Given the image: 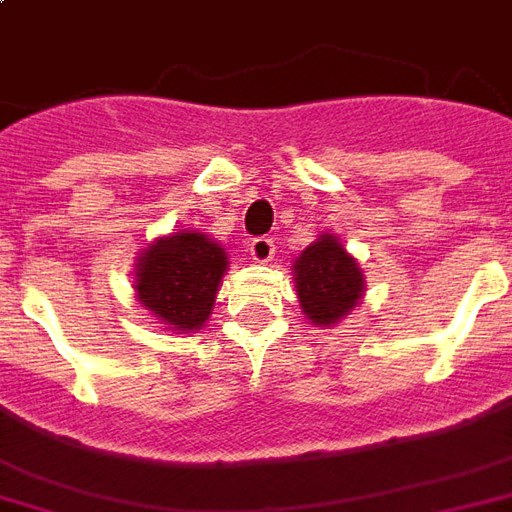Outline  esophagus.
<instances>
[{
    "label": "esophagus",
    "instance_id": "esophagus-1",
    "mask_svg": "<svg viewBox=\"0 0 512 512\" xmlns=\"http://www.w3.org/2000/svg\"><path fill=\"white\" fill-rule=\"evenodd\" d=\"M248 253H251L253 261L267 264V261H272V256H275V242H272L270 237H256V240H251V245H248Z\"/></svg>",
    "mask_w": 512,
    "mask_h": 512
}]
</instances>
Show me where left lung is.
<instances>
[{
    "instance_id": "1",
    "label": "left lung",
    "mask_w": 512,
    "mask_h": 512,
    "mask_svg": "<svg viewBox=\"0 0 512 512\" xmlns=\"http://www.w3.org/2000/svg\"><path fill=\"white\" fill-rule=\"evenodd\" d=\"M292 270L302 313L316 327H333L363 302L365 275L360 261L343 248L333 231H322L294 259Z\"/></svg>"
}]
</instances>
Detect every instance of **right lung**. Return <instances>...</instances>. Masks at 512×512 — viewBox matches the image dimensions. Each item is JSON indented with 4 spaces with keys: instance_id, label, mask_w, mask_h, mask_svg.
I'll use <instances>...</instances> for the list:
<instances>
[{
    "instance_id": "right-lung-1",
    "label": "right lung",
    "mask_w": 512,
    "mask_h": 512,
    "mask_svg": "<svg viewBox=\"0 0 512 512\" xmlns=\"http://www.w3.org/2000/svg\"><path fill=\"white\" fill-rule=\"evenodd\" d=\"M226 248L204 231H171L136 256V302L177 333H196L210 319L223 275Z\"/></svg>"
}]
</instances>
